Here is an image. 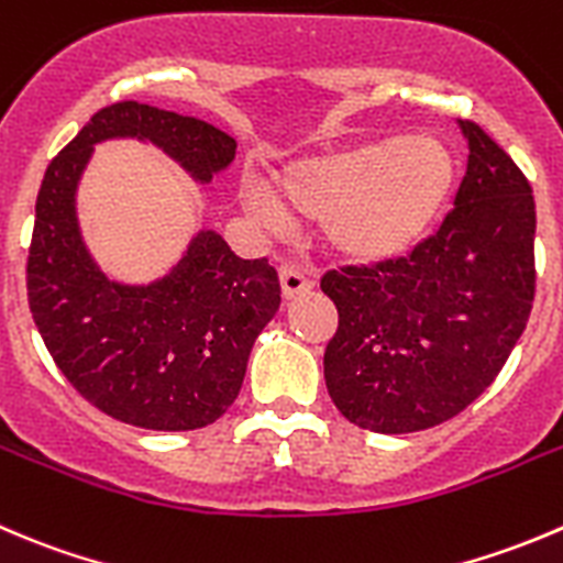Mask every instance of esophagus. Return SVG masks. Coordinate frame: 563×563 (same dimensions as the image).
Masks as SVG:
<instances>
[{
	"label": "esophagus",
	"mask_w": 563,
	"mask_h": 563,
	"mask_svg": "<svg viewBox=\"0 0 563 563\" xmlns=\"http://www.w3.org/2000/svg\"><path fill=\"white\" fill-rule=\"evenodd\" d=\"M280 286H283V297L294 299L299 297V294L310 291V288H313V280H310V275L302 269V266L286 264L280 269Z\"/></svg>",
	"instance_id": "obj_1"
}]
</instances>
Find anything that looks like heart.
Here are the masks:
<instances>
[{
  "instance_id": "1",
  "label": "heart",
  "mask_w": 563,
  "mask_h": 563,
  "mask_svg": "<svg viewBox=\"0 0 563 563\" xmlns=\"http://www.w3.org/2000/svg\"><path fill=\"white\" fill-rule=\"evenodd\" d=\"M454 159L434 136H404L354 145L294 165L283 176L291 214L324 222V239L352 261H385L404 253L440 214L454 189ZM244 200L272 225L288 214L264 189Z\"/></svg>"
}]
</instances>
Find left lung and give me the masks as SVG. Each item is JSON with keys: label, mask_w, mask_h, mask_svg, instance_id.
I'll return each mask as SVG.
<instances>
[{"label": "left lung", "mask_w": 563, "mask_h": 563, "mask_svg": "<svg viewBox=\"0 0 563 563\" xmlns=\"http://www.w3.org/2000/svg\"><path fill=\"white\" fill-rule=\"evenodd\" d=\"M467 173L434 236L401 258L321 277L338 330L324 352L330 398L379 434L432 429L495 382L537 291L531 184L473 120Z\"/></svg>", "instance_id": "left-lung-1"}]
</instances>
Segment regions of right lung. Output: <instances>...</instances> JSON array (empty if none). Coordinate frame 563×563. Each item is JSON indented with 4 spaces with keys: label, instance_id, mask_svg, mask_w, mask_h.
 Here are the masks:
<instances>
[{
    "label": "right lung",
    "instance_id": "add662e5",
    "mask_svg": "<svg viewBox=\"0 0 563 563\" xmlns=\"http://www.w3.org/2000/svg\"><path fill=\"white\" fill-rule=\"evenodd\" d=\"M112 136L151 140L200 184L236 156V140L206 120L140 101L98 109L37 192L26 255L32 319L65 379L101 412L156 432L209 427L239 396L250 349L280 308V280L269 261L239 258L214 231H200L151 286L98 272L74 195L92 145Z\"/></svg>",
    "mask_w": 563,
    "mask_h": 563
}]
</instances>
